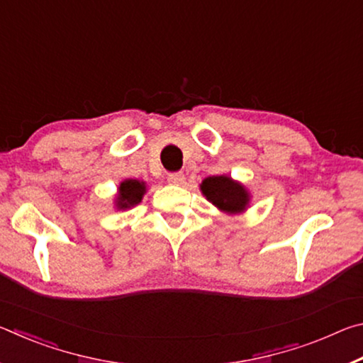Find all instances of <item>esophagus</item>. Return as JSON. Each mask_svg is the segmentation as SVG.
Wrapping results in <instances>:
<instances>
[{
	"instance_id": "1",
	"label": "esophagus",
	"mask_w": 363,
	"mask_h": 363,
	"mask_svg": "<svg viewBox=\"0 0 363 363\" xmlns=\"http://www.w3.org/2000/svg\"><path fill=\"white\" fill-rule=\"evenodd\" d=\"M186 181V176L182 173H169L168 174V182L169 184H174V186H181Z\"/></svg>"
}]
</instances>
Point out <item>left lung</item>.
Listing matches in <instances>:
<instances>
[{"label":"left lung","mask_w":363,"mask_h":363,"mask_svg":"<svg viewBox=\"0 0 363 363\" xmlns=\"http://www.w3.org/2000/svg\"><path fill=\"white\" fill-rule=\"evenodd\" d=\"M200 187L206 199L223 211L240 213L248 203V194L245 187L227 176L206 177Z\"/></svg>","instance_id":"8db88e82"}]
</instances>
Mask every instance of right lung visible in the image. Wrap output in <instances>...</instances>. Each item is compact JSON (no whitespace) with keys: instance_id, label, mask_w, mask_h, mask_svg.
Wrapping results in <instances>:
<instances>
[{"instance_id":"right-lung-1","label":"right lung","mask_w":363,"mask_h":363,"mask_svg":"<svg viewBox=\"0 0 363 363\" xmlns=\"http://www.w3.org/2000/svg\"><path fill=\"white\" fill-rule=\"evenodd\" d=\"M145 192V184L139 182L136 179H128L123 181L120 184V194L118 199H116V206L123 208H130L133 205H138L140 200H143V195Z\"/></svg>"}]
</instances>
